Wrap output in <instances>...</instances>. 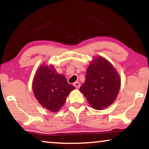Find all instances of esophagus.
I'll list each match as a JSON object with an SVG mask.
<instances>
[{
	"instance_id": "esophagus-1",
	"label": "esophagus",
	"mask_w": 149,
	"mask_h": 149,
	"mask_svg": "<svg viewBox=\"0 0 149 149\" xmlns=\"http://www.w3.org/2000/svg\"><path fill=\"white\" fill-rule=\"evenodd\" d=\"M73 85H74V86L76 87V88H79V87H80V85H81V84H80V83L79 82H75L74 84H73Z\"/></svg>"
}]
</instances>
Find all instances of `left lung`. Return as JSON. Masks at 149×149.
Returning a JSON list of instances; mask_svg holds the SVG:
<instances>
[{
  "mask_svg": "<svg viewBox=\"0 0 149 149\" xmlns=\"http://www.w3.org/2000/svg\"><path fill=\"white\" fill-rule=\"evenodd\" d=\"M120 85L121 80L116 69L106 59L97 56L87 68L80 91L93 109L101 110L115 100Z\"/></svg>",
  "mask_w": 149,
  "mask_h": 149,
  "instance_id": "left-lung-1",
  "label": "left lung"
}]
</instances>
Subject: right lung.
I'll list each match as a JSON object with an SVG mask.
<instances>
[{
    "label": "right lung",
    "mask_w": 149,
    "mask_h": 149,
    "mask_svg": "<svg viewBox=\"0 0 149 149\" xmlns=\"http://www.w3.org/2000/svg\"><path fill=\"white\" fill-rule=\"evenodd\" d=\"M74 89L68 84L62 74H58L52 65L40 66L32 83L36 98L42 107L52 112H56L64 104L70 92Z\"/></svg>",
    "instance_id": "right-lung-1"
}]
</instances>
